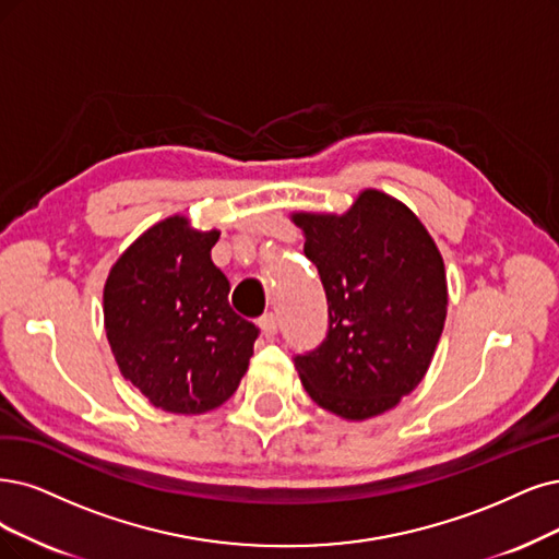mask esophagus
I'll return each mask as SVG.
<instances>
[{
    "label": "esophagus",
    "mask_w": 559,
    "mask_h": 559,
    "mask_svg": "<svg viewBox=\"0 0 559 559\" xmlns=\"http://www.w3.org/2000/svg\"><path fill=\"white\" fill-rule=\"evenodd\" d=\"M258 326H260V332H262V336H264L266 341H272V338L278 334V320H276L274 313L262 316V318L258 320Z\"/></svg>",
    "instance_id": "obj_1"
}]
</instances>
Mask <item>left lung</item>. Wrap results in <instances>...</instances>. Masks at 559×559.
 <instances>
[{
  "instance_id": "8db88e82",
  "label": "left lung",
  "mask_w": 559,
  "mask_h": 559,
  "mask_svg": "<svg viewBox=\"0 0 559 559\" xmlns=\"http://www.w3.org/2000/svg\"><path fill=\"white\" fill-rule=\"evenodd\" d=\"M318 266L329 332L295 359L304 389L347 421L394 409L424 380L447 320L436 241L401 200L366 189L345 214L295 212Z\"/></svg>"
}]
</instances>
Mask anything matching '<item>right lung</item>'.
Returning a JSON list of instances; mask_svg holds the SVG:
<instances>
[{
    "mask_svg": "<svg viewBox=\"0 0 559 559\" xmlns=\"http://www.w3.org/2000/svg\"><path fill=\"white\" fill-rule=\"evenodd\" d=\"M218 235L179 214L163 218L117 258L103 287L121 376L173 415L223 405L253 357L258 329L233 311L230 283L212 262Z\"/></svg>",
    "mask_w": 559,
    "mask_h": 559,
    "instance_id": "1",
    "label": "right lung"
}]
</instances>
